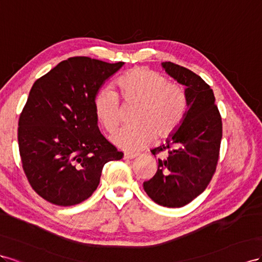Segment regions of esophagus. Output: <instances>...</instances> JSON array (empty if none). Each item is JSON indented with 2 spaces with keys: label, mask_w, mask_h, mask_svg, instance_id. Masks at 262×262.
I'll list each match as a JSON object with an SVG mask.
<instances>
[{
  "label": "esophagus",
  "mask_w": 262,
  "mask_h": 262,
  "mask_svg": "<svg viewBox=\"0 0 262 262\" xmlns=\"http://www.w3.org/2000/svg\"><path fill=\"white\" fill-rule=\"evenodd\" d=\"M137 155L136 154H128V152H125L124 156H123V159L124 160H130V159H134L136 158Z\"/></svg>",
  "instance_id": "34e87169"
}]
</instances>
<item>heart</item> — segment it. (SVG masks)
Wrapping results in <instances>:
<instances>
[{"label":"heart","instance_id":"1","mask_svg":"<svg viewBox=\"0 0 262 262\" xmlns=\"http://www.w3.org/2000/svg\"><path fill=\"white\" fill-rule=\"evenodd\" d=\"M116 85L125 103H137L135 125L125 127L111 137L123 150L134 152L156 139L169 138L178 130L188 112V96L178 83L164 74L148 68H134L119 77ZM96 119L106 133L121 123V100L111 88H102L93 100Z\"/></svg>","mask_w":262,"mask_h":262}]
</instances>
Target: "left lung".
I'll return each instance as SVG.
<instances>
[{
    "mask_svg": "<svg viewBox=\"0 0 262 262\" xmlns=\"http://www.w3.org/2000/svg\"><path fill=\"white\" fill-rule=\"evenodd\" d=\"M162 67L186 86L190 108L167 144L151 150L154 156L168 155L158 158L157 172L144 182V189L157 204L182 207L199 196L212 180L220 158L223 123L213 90L203 79L173 62H163Z\"/></svg>",
    "mask_w": 262,
    "mask_h": 262,
    "instance_id": "obj_1",
    "label": "left lung"
}]
</instances>
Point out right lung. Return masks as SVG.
<instances>
[{
    "label": "right lung",
    "instance_id": "1",
    "mask_svg": "<svg viewBox=\"0 0 262 262\" xmlns=\"http://www.w3.org/2000/svg\"><path fill=\"white\" fill-rule=\"evenodd\" d=\"M124 62L71 57L35 81L18 119L24 173L59 206L77 205L98 188L104 164L123 158L98 128L93 100Z\"/></svg>",
    "mask_w": 262,
    "mask_h": 262
}]
</instances>
